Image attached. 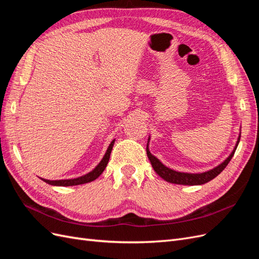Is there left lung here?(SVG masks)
I'll list each match as a JSON object with an SVG mask.
<instances>
[{
	"label": "left lung",
	"instance_id": "8db88e82",
	"mask_svg": "<svg viewBox=\"0 0 259 259\" xmlns=\"http://www.w3.org/2000/svg\"><path fill=\"white\" fill-rule=\"evenodd\" d=\"M241 138V133L239 134L238 137V142L234 146V149L232 152L229 154L228 158H227L223 163L219 164L218 166L211 168L207 171H203V173H184V171H177L175 169H171L167 166L164 165V164L158 159L155 158L153 154H151L150 150H149V142H150V136L148 138V143H147V155L148 159L150 160L151 165L153 169L155 170V173L158 174L161 178L164 180H166L167 183L171 184H176V185H186V186H198V185H203L208 183L209 180L214 179L216 176H218L222 171L225 169V167L228 165V163L232 159V156L237 150V147L239 145Z\"/></svg>",
	"mask_w": 259,
	"mask_h": 259
}]
</instances>
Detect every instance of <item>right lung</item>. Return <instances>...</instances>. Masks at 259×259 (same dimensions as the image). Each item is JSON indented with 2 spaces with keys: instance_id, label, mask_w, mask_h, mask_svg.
<instances>
[{
  "instance_id": "obj_1",
  "label": "right lung",
  "mask_w": 259,
  "mask_h": 259,
  "mask_svg": "<svg viewBox=\"0 0 259 259\" xmlns=\"http://www.w3.org/2000/svg\"><path fill=\"white\" fill-rule=\"evenodd\" d=\"M115 139H113L111 144L109 145L107 151L104 155V158L101 159V161L98 163V165L94 168L93 170H91L90 173L85 174L81 177H77V178H72V179H59V180H50V179H44L41 178L43 182H45L46 184L52 185V186H61V187H68V186H76V185H82V184H88L93 182V180H95L96 178H98L101 173L105 170L107 164L109 162V159H110V154H111V150L113 148Z\"/></svg>"
}]
</instances>
